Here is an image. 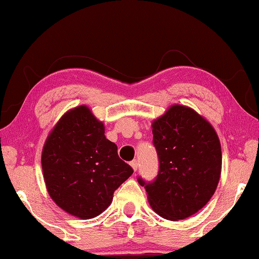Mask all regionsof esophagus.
I'll return each mask as SVG.
<instances>
[{
  "label": "esophagus",
  "instance_id": "1",
  "mask_svg": "<svg viewBox=\"0 0 259 259\" xmlns=\"http://www.w3.org/2000/svg\"><path fill=\"white\" fill-rule=\"evenodd\" d=\"M130 165H131V167L134 168V171H137V168H138V161L137 160H133L130 163Z\"/></svg>",
  "mask_w": 259,
  "mask_h": 259
}]
</instances>
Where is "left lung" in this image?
Masks as SVG:
<instances>
[{
    "label": "left lung",
    "mask_w": 259,
    "mask_h": 259,
    "mask_svg": "<svg viewBox=\"0 0 259 259\" xmlns=\"http://www.w3.org/2000/svg\"><path fill=\"white\" fill-rule=\"evenodd\" d=\"M152 134L159 171L151 183L137 180L158 215L184 220L201 209L218 187L222 167L218 134L201 115L180 105L154 119Z\"/></svg>",
    "instance_id": "8db88e82"
}]
</instances>
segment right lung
I'll return each mask as SVG.
<instances>
[{
  "instance_id": "add662e5",
  "label": "right lung",
  "mask_w": 259,
  "mask_h": 259,
  "mask_svg": "<svg viewBox=\"0 0 259 259\" xmlns=\"http://www.w3.org/2000/svg\"><path fill=\"white\" fill-rule=\"evenodd\" d=\"M41 167L53 201L82 220L105 211L114 192L134 173L86 106L73 108L58 121L46 138Z\"/></svg>"
}]
</instances>
